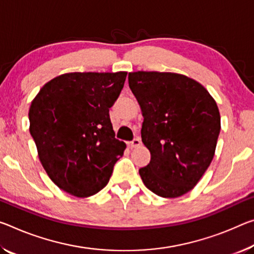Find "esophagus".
Masks as SVG:
<instances>
[{
  "instance_id": "34e87169",
  "label": "esophagus",
  "mask_w": 254,
  "mask_h": 254,
  "mask_svg": "<svg viewBox=\"0 0 254 254\" xmlns=\"http://www.w3.org/2000/svg\"><path fill=\"white\" fill-rule=\"evenodd\" d=\"M140 144H141V140H140L139 138H135V139L132 140V141L127 142V146L130 147L131 149H132V148H135V147H139Z\"/></svg>"
}]
</instances>
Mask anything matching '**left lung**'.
Wrapping results in <instances>:
<instances>
[{"label":"left lung","mask_w":254,"mask_h":254,"mask_svg":"<svg viewBox=\"0 0 254 254\" xmlns=\"http://www.w3.org/2000/svg\"><path fill=\"white\" fill-rule=\"evenodd\" d=\"M128 87L141 107V138L151 155L139 170L144 185L163 198L185 194L214 158L220 132L216 102L195 80L171 72H131Z\"/></svg>","instance_id":"left-lung-1"}]
</instances>
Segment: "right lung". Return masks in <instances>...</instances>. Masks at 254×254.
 I'll return each mask as SVG.
<instances>
[{
  "label": "right lung",
  "instance_id": "right-lung-1",
  "mask_svg": "<svg viewBox=\"0 0 254 254\" xmlns=\"http://www.w3.org/2000/svg\"><path fill=\"white\" fill-rule=\"evenodd\" d=\"M127 72H73L56 76L29 108L30 134L43 167L60 189L74 196L106 187L126 143L115 138L110 108Z\"/></svg>",
  "mask_w": 254,
  "mask_h": 254
}]
</instances>
